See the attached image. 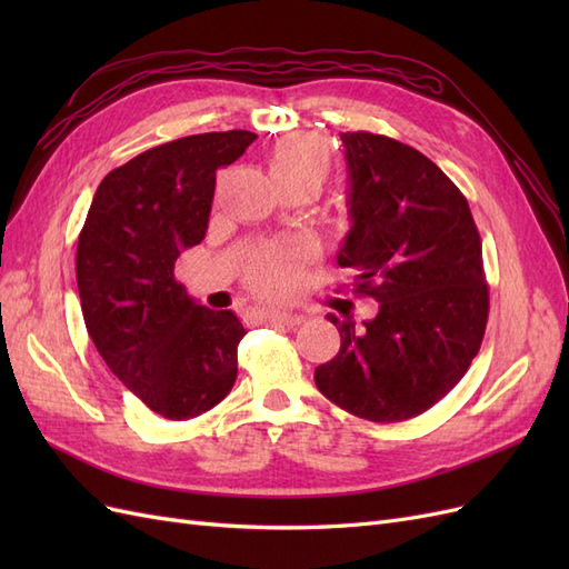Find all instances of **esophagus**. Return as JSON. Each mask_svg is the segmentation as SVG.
Returning <instances> with one entry per match:
<instances>
[{"instance_id": "1", "label": "esophagus", "mask_w": 569, "mask_h": 569, "mask_svg": "<svg viewBox=\"0 0 569 569\" xmlns=\"http://www.w3.org/2000/svg\"><path fill=\"white\" fill-rule=\"evenodd\" d=\"M261 318L263 322H280V325H287V327H297L303 322V316H297V313H278V311H261Z\"/></svg>"}]
</instances>
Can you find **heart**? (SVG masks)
Returning a JSON list of instances; mask_svg holds the SVG:
<instances>
[{
  "mask_svg": "<svg viewBox=\"0 0 569 569\" xmlns=\"http://www.w3.org/2000/svg\"><path fill=\"white\" fill-rule=\"evenodd\" d=\"M330 157L327 149L308 134H291L278 142L270 153V176L272 180H297L311 178L322 182ZM301 253L295 249H268L253 258L247 280L253 291L270 299L289 297L299 284Z\"/></svg>",
  "mask_w": 569,
  "mask_h": 569,
  "instance_id": "obj_1",
  "label": "heart"
}]
</instances>
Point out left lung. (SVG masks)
<instances>
[{
  "label": "left lung",
  "instance_id": "left-lung-1",
  "mask_svg": "<svg viewBox=\"0 0 569 569\" xmlns=\"http://www.w3.org/2000/svg\"><path fill=\"white\" fill-rule=\"evenodd\" d=\"M351 230L337 256L380 313L327 320L339 353L318 389L353 416L401 422L432 408L468 372L485 339L489 287L468 199L425 153L385 134L341 132Z\"/></svg>",
  "mask_w": 569,
  "mask_h": 569
}]
</instances>
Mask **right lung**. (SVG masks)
<instances>
[{
    "label": "right lung",
    "instance_id": "obj_1",
    "mask_svg": "<svg viewBox=\"0 0 569 569\" xmlns=\"http://www.w3.org/2000/svg\"><path fill=\"white\" fill-rule=\"evenodd\" d=\"M253 140L203 132L142 151L99 182L78 237L84 327L118 380L168 420L211 410L237 380L244 325L187 297L176 261L209 230L216 170Z\"/></svg>",
    "mask_w": 569,
    "mask_h": 569
}]
</instances>
